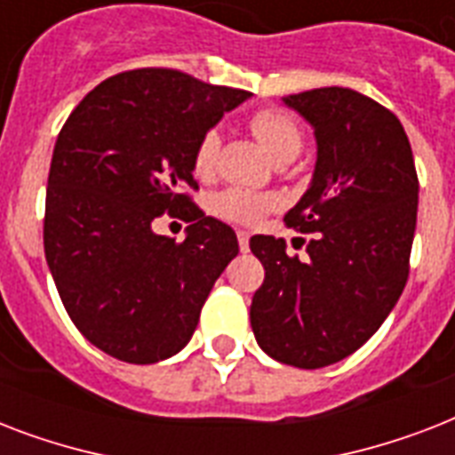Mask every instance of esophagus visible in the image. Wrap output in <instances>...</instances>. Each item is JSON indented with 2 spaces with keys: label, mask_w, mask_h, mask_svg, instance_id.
I'll list each match as a JSON object with an SVG mask.
<instances>
[{
  "label": "esophagus",
  "mask_w": 455,
  "mask_h": 455,
  "mask_svg": "<svg viewBox=\"0 0 455 455\" xmlns=\"http://www.w3.org/2000/svg\"><path fill=\"white\" fill-rule=\"evenodd\" d=\"M238 245H241L243 252H248V248H250V234H248V231H238Z\"/></svg>",
  "instance_id": "esophagus-1"
}]
</instances>
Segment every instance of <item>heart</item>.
<instances>
[{
	"instance_id": "obj_1",
	"label": "heart",
	"mask_w": 455,
	"mask_h": 455,
	"mask_svg": "<svg viewBox=\"0 0 455 455\" xmlns=\"http://www.w3.org/2000/svg\"><path fill=\"white\" fill-rule=\"evenodd\" d=\"M250 130L276 163H288L302 148V130L298 120L281 108H262L250 117ZM220 153V134L205 132L193 151V170L198 177H207L214 170ZM274 207V198L245 188H227L212 198V212L235 224H252Z\"/></svg>"
}]
</instances>
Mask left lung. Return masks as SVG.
<instances>
[{"instance_id":"left-lung-1","label":"left lung","mask_w":455,"mask_h":455,"mask_svg":"<svg viewBox=\"0 0 455 455\" xmlns=\"http://www.w3.org/2000/svg\"><path fill=\"white\" fill-rule=\"evenodd\" d=\"M314 127L316 167L285 224L309 259L283 238L252 235L264 283L250 304L257 345L295 368H323L354 354L395 309L409 278L418 174L392 110L345 87L285 96Z\"/></svg>"}]
</instances>
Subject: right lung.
<instances>
[{"label":"right lung","mask_w":455,"mask_h":455,"mask_svg":"<svg viewBox=\"0 0 455 455\" xmlns=\"http://www.w3.org/2000/svg\"><path fill=\"white\" fill-rule=\"evenodd\" d=\"M250 92L170 68L113 75L63 124L46 184L44 255L77 331L127 363L181 352L214 281L238 255L224 221L186 193L193 151ZM189 221L181 243L152 231L160 213Z\"/></svg>","instance_id":"right-lung-1"}]
</instances>
